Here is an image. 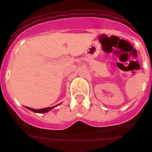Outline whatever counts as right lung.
<instances>
[{
  "label": "right lung",
  "instance_id": "add662e5",
  "mask_svg": "<svg viewBox=\"0 0 152 152\" xmlns=\"http://www.w3.org/2000/svg\"><path fill=\"white\" fill-rule=\"evenodd\" d=\"M60 104H61V103H59V104H58V105H56V106H54V107H46V108L39 109V110H36V109H33V108H30V107H26V108H27L28 110H31V111H33V112H34V113H44L49 112V111H50L51 110H52L53 108L56 107L57 106L60 105Z\"/></svg>",
  "mask_w": 152,
  "mask_h": 152
}]
</instances>
